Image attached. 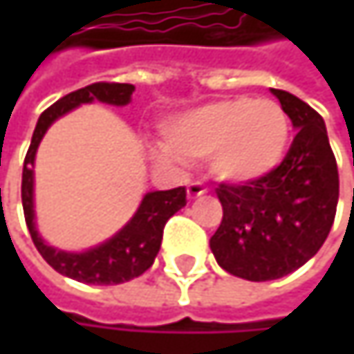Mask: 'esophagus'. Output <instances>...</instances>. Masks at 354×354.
Instances as JSON below:
<instances>
[{
  "mask_svg": "<svg viewBox=\"0 0 354 354\" xmlns=\"http://www.w3.org/2000/svg\"><path fill=\"white\" fill-rule=\"evenodd\" d=\"M207 192V188L198 182V180H192L188 186H186V194H188V198H198V196H203Z\"/></svg>",
  "mask_w": 354,
  "mask_h": 354,
  "instance_id": "obj_1",
  "label": "esophagus"
}]
</instances>
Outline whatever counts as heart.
<instances>
[{"label":"heart","instance_id":"obj_1","mask_svg":"<svg viewBox=\"0 0 354 354\" xmlns=\"http://www.w3.org/2000/svg\"><path fill=\"white\" fill-rule=\"evenodd\" d=\"M289 135L291 122L281 104L227 98L172 118L164 129V147L184 162L211 158L219 180L244 184L281 164Z\"/></svg>","mask_w":354,"mask_h":354}]
</instances>
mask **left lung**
<instances>
[{
    "instance_id": "8db88e82",
    "label": "left lung",
    "mask_w": 354,
    "mask_h": 354,
    "mask_svg": "<svg viewBox=\"0 0 354 354\" xmlns=\"http://www.w3.org/2000/svg\"><path fill=\"white\" fill-rule=\"evenodd\" d=\"M272 94L299 131L268 176L215 188L223 219L211 238L223 270L258 283L304 266L326 242L338 205V168L322 116L285 90Z\"/></svg>"
}]
</instances>
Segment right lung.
Here are the masks:
<instances>
[{"instance_id": "1", "label": "right lung", "mask_w": 354, "mask_h": 354, "mask_svg": "<svg viewBox=\"0 0 354 354\" xmlns=\"http://www.w3.org/2000/svg\"><path fill=\"white\" fill-rule=\"evenodd\" d=\"M135 86L131 84H114V82H98L92 86H86L82 90H75L61 100H57L53 106H48L38 118L28 147V153L24 158V170H22V207L26 225L30 232V238L35 242L40 256L61 274L90 283V285H120L124 281H131L139 274H143L156 260L162 236L168 219L186 205V188L178 186L172 190H156L147 192L135 213V217L108 242L92 248L88 252H63L57 248L46 246L35 227V203H32V190H35V156L40 139L44 137L46 129L65 112L71 108L100 100L114 106H124L131 100Z\"/></svg>"}]
</instances>
